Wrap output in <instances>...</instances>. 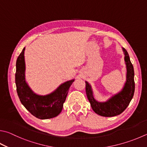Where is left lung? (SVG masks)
I'll return each instance as SVG.
<instances>
[{
    "label": "left lung",
    "instance_id": "left-lung-1",
    "mask_svg": "<svg viewBox=\"0 0 147 147\" xmlns=\"http://www.w3.org/2000/svg\"><path fill=\"white\" fill-rule=\"evenodd\" d=\"M125 62L127 67L126 82L121 91L114 94L108 100L100 102L94 99L90 85L85 81V90L88 100L94 113L101 116L112 117L119 115L123 112L132 99L135 90L134 67L130 62L127 50L123 47Z\"/></svg>",
    "mask_w": 147,
    "mask_h": 147
}]
</instances>
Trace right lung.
<instances>
[{
  "label": "right lung",
  "instance_id": "1",
  "mask_svg": "<svg viewBox=\"0 0 147 147\" xmlns=\"http://www.w3.org/2000/svg\"><path fill=\"white\" fill-rule=\"evenodd\" d=\"M24 51L25 47L16 62L15 84L18 98L25 108L36 118L41 119L55 118L62 111L69 87L74 79L63 83L49 94H36L26 81Z\"/></svg>",
  "mask_w": 147,
  "mask_h": 147
}]
</instances>
